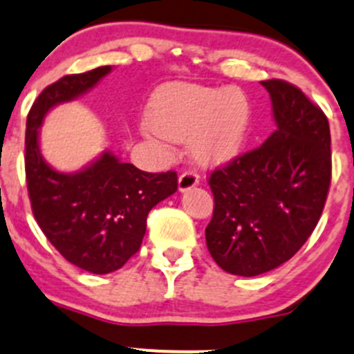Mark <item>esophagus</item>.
<instances>
[{
	"label": "esophagus",
	"mask_w": 354,
	"mask_h": 354,
	"mask_svg": "<svg viewBox=\"0 0 354 354\" xmlns=\"http://www.w3.org/2000/svg\"><path fill=\"white\" fill-rule=\"evenodd\" d=\"M199 184V176L192 170H185L180 177H178V191L184 192L189 191V189L196 187Z\"/></svg>",
	"instance_id": "34e87169"
}]
</instances>
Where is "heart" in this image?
<instances>
[{
    "label": "heart",
    "instance_id": "heart-1",
    "mask_svg": "<svg viewBox=\"0 0 354 354\" xmlns=\"http://www.w3.org/2000/svg\"><path fill=\"white\" fill-rule=\"evenodd\" d=\"M145 132L158 141H191L205 165H225L244 148L251 125V104L237 87L169 84L149 106Z\"/></svg>",
    "mask_w": 354,
    "mask_h": 354
}]
</instances>
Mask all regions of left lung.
Instances as JSON below:
<instances>
[{"instance_id":"obj_1","label":"left lung","mask_w":354,"mask_h":354,"mask_svg":"<svg viewBox=\"0 0 354 354\" xmlns=\"http://www.w3.org/2000/svg\"><path fill=\"white\" fill-rule=\"evenodd\" d=\"M277 129L260 148L213 170L206 246L222 270L254 277L299 251L320 220L330 185V129L324 111L281 79L263 80Z\"/></svg>"}]
</instances>
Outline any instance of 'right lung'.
Segmentation results:
<instances>
[{"label": "right lung", "mask_w": 354, "mask_h": 354, "mask_svg": "<svg viewBox=\"0 0 354 354\" xmlns=\"http://www.w3.org/2000/svg\"><path fill=\"white\" fill-rule=\"evenodd\" d=\"M110 65L65 75L37 96L27 115L26 177L32 213L41 230L66 261L91 274H110L141 248L153 206L177 191V174H149L111 151L73 174L48 165L39 129L57 104L93 89Z\"/></svg>", "instance_id": "obj_1"}]
</instances>
